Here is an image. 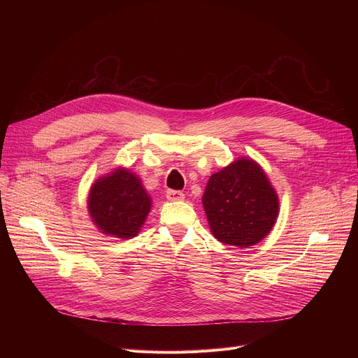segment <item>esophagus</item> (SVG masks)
<instances>
[{"label":"esophagus","instance_id":"1","mask_svg":"<svg viewBox=\"0 0 358 358\" xmlns=\"http://www.w3.org/2000/svg\"><path fill=\"white\" fill-rule=\"evenodd\" d=\"M166 199L169 201H180V200H184V193L177 192V190H168L166 192Z\"/></svg>","mask_w":358,"mask_h":358}]
</instances>
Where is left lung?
<instances>
[{
  "label": "left lung",
  "instance_id": "8db88e82",
  "mask_svg": "<svg viewBox=\"0 0 358 358\" xmlns=\"http://www.w3.org/2000/svg\"><path fill=\"white\" fill-rule=\"evenodd\" d=\"M201 200L213 236L239 248L264 239L278 216V197L264 169L247 158L212 174Z\"/></svg>",
  "mask_w": 358,
  "mask_h": 358
}]
</instances>
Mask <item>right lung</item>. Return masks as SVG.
Instances as JSON below:
<instances>
[{"instance_id":"obj_1","label":"right lung","mask_w":358,"mask_h":358,"mask_svg":"<svg viewBox=\"0 0 358 358\" xmlns=\"http://www.w3.org/2000/svg\"><path fill=\"white\" fill-rule=\"evenodd\" d=\"M152 206L138 176L126 168L99 178L88 194V212L104 235L130 239L139 234Z\"/></svg>"}]
</instances>
